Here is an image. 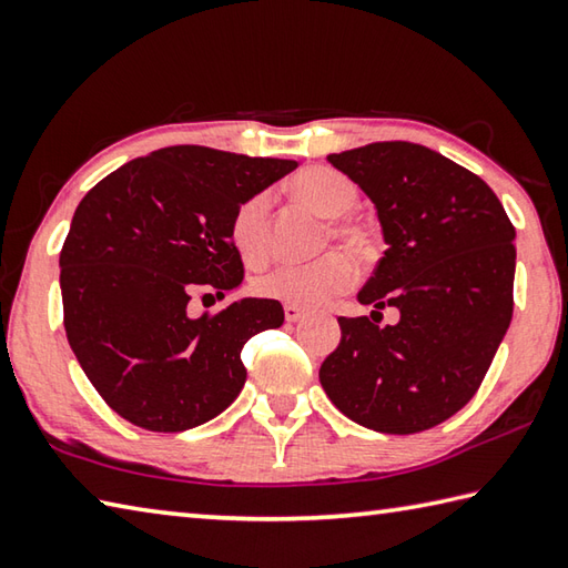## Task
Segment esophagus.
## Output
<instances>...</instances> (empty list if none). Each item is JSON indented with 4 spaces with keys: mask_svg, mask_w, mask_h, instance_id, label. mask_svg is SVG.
Listing matches in <instances>:
<instances>
[{
    "mask_svg": "<svg viewBox=\"0 0 568 568\" xmlns=\"http://www.w3.org/2000/svg\"><path fill=\"white\" fill-rule=\"evenodd\" d=\"M304 316V310L302 306H296V304H284V320L290 322V324H294V322H300Z\"/></svg>",
    "mask_w": 568,
    "mask_h": 568,
    "instance_id": "esophagus-1",
    "label": "esophagus"
}]
</instances>
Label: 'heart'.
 I'll use <instances>...</instances> for the list:
<instances>
[{"label":"heart","instance_id":"b5f03b06","mask_svg":"<svg viewBox=\"0 0 568 568\" xmlns=\"http://www.w3.org/2000/svg\"><path fill=\"white\" fill-rule=\"evenodd\" d=\"M296 194L310 202L316 212L334 219V236L349 244H362L359 229L342 222L356 204V186L344 174L329 166L306 169L294 182ZM268 212L272 196L266 192L254 194L236 209L232 219V242L246 264H258L268 248ZM356 282V264L344 252H329L314 262H284L254 278V292L262 300H274L296 306H314L326 296L339 294Z\"/></svg>","mask_w":568,"mask_h":568}]
</instances>
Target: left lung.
Segmentation results:
<instances>
[{
	"instance_id": "obj_1",
	"label": "left lung",
	"mask_w": 568,
	"mask_h": 568,
	"mask_svg": "<svg viewBox=\"0 0 568 568\" xmlns=\"http://www.w3.org/2000/svg\"><path fill=\"white\" fill-rule=\"evenodd\" d=\"M326 162L372 199L386 244L356 300L400 322L339 316L320 382L366 429H432L476 394L509 329L516 232L484 179L429 146L374 142Z\"/></svg>"
}]
</instances>
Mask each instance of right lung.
Listing matches in <instances>:
<instances>
[{
  "label": "right lung",
  "mask_w": 568,
  "mask_h": 568,
  "mask_svg": "<svg viewBox=\"0 0 568 568\" xmlns=\"http://www.w3.org/2000/svg\"><path fill=\"white\" fill-rule=\"evenodd\" d=\"M294 169V159L179 144L132 159L79 202L59 254L64 329L87 379L126 422L186 432L242 392L244 344L284 324L282 304L244 296L194 316L189 300L242 284L236 209Z\"/></svg>",
  "instance_id": "add662e5"
}]
</instances>
